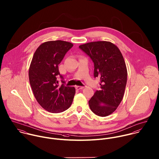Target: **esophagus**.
<instances>
[{
	"instance_id": "obj_1",
	"label": "esophagus",
	"mask_w": 159,
	"mask_h": 159,
	"mask_svg": "<svg viewBox=\"0 0 159 159\" xmlns=\"http://www.w3.org/2000/svg\"><path fill=\"white\" fill-rule=\"evenodd\" d=\"M75 88L77 90H81V89H83L84 87L82 86H75Z\"/></svg>"
}]
</instances>
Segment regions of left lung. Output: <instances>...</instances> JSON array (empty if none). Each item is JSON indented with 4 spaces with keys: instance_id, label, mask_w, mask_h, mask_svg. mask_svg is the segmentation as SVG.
I'll return each instance as SVG.
<instances>
[{
    "instance_id": "obj_1",
    "label": "left lung",
    "mask_w": 159,
    "mask_h": 159,
    "mask_svg": "<svg viewBox=\"0 0 159 159\" xmlns=\"http://www.w3.org/2000/svg\"><path fill=\"white\" fill-rule=\"evenodd\" d=\"M94 63V77L100 79V90L89 102L90 110L107 116L118 108L124 97L127 68L119 48L110 41H95L79 46Z\"/></svg>"
}]
</instances>
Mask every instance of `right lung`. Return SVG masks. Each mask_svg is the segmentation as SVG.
<instances>
[{
  "label": "right lung",
  "instance_id": "add662e5",
  "mask_svg": "<svg viewBox=\"0 0 159 159\" xmlns=\"http://www.w3.org/2000/svg\"><path fill=\"white\" fill-rule=\"evenodd\" d=\"M73 46L67 41L57 40L42 43L36 50L29 68V80L38 103L45 110L61 113L71 105L75 89L74 87L58 85L57 77L63 79L58 65ZM62 83L65 82L62 80Z\"/></svg>",
  "mask_w": 159,
  "mask_h": 159
}]
</instances>
